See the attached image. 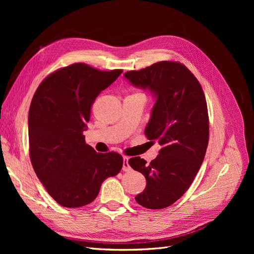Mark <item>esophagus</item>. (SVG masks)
I'll return each instance as SVG.
<instances>
[{
    "mask_svg": "<svg viewBox=\"0 0 254 254\" xmlns=\"http://www.w3.org/2000/svg\"><path fill=\"white\" fill-rule=\"evenodd\" d=\"M123 170H124L125 172H128V171H130V170H131V168H130V167H129V165H128V157H127V156H125V157H124Z\"/></svg>",
    "mask_w": 254,
    "mask_h": 254,
    "instance_id": "esophagus-1",
    "label": "esophagus"
}]
</instances>
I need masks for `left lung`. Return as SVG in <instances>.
Masks as SVG:
<instances>
[{"instance_id":"obj_1","label":"left lung","mask_w":254,"mask_h":254,"mask_svg":"<svg viewBox=\"0 0 254 254\" xmlns=\"http://www.w3.org/2000/svg\"><path fill=\"white\" fill-rule=\"evenodd\" d=\"M125 78L151 92L155 103L145 135L162 146L150 164L140 156L128 161L146 178L145 190L135 199L145 208L163 209L190 189L204 161L209 140L206 98L197 79L180 63L158 62L127 72Z\"/></svg>"}]
</instances>
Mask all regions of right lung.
<instances>
[{
	"instance_id": "add662e5",
	"label": "right lung",
	"mask_w": 254,
	"mask_h": 254,
	"mask_svg": "<svg viewBox=\"0 0 254 254\" xmlns=\"http://www.w3.org/2000/svg\"><path fill=\"white\" fill-rule=\"evenodd\" d=\"M122 73L73 64L46 77L35 92L29 111L31 162L47 192L63 207L90 204L102 183L123 168L122 155L97 153L83 135L92 103Z\"/></svg>"
}]
</instances>
